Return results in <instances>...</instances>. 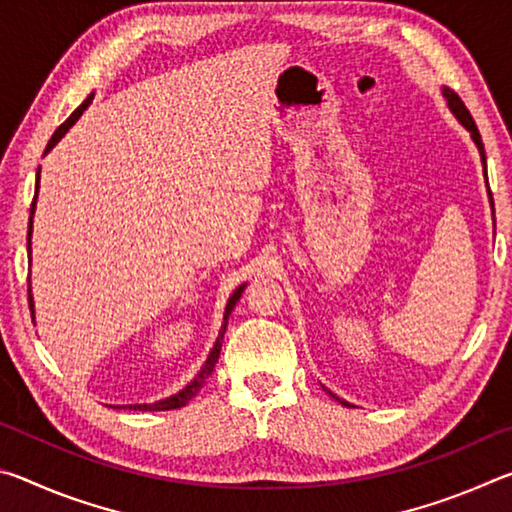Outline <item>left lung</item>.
<instances>
[{"mask_svg":"<svg viewBox=\"0 0 512 512\" xmlns=\"http://www.w3.org/2000/svg\"><path fill=\"white\" fill-rule=\"evenodd\" d=\"M443 97L447 99V106H449V110L454 112L456 115V119L461 121V124L467 128V131H470V135H472V140H474V144H476V149H479V153H481V162H483V173H485V183H488V169H485V151H483V142H481V135H479V128H476V124H474V119H472V115H470V110L465 108V103L461 101V97H458V94L454 92V90H449V88H443ZM488 196H490V205H492V192H490V187H488ZM327 391V388H325ZM329 395L332 397H336L332 391H327ZM336 400H339V397H336ZM339 402H343V400H339ZM345 406H350L348 402H343Z\"/></svg>","mask_w":512,"mask_h":512,"instance_id":"obj_1","label":"left lung"}]
</instances>
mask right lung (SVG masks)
<instances>
[{
    "mask_svg": "<svg viewBox=\"0 0 512 512\" xmlns=\"http://www.w3.org/2000/svg\"><path fill=\"white\" fill-rule=\"evenodd\" d=\"M92 99H94V94H90L88 99H85L79 108H76L72 115H69L63 124H60L58 128H56V133L51 135V140H49V144H47V149H45V153H49L51 149H54V146L58 144V140L60 137H63L69 128H72L74 124H76V119H79L81 115H83V110L90 106L92 103ZM38 187H40V169H38V178H36V198H38ZM36 198H33V203H31V216H29V235H27V250H29V259H31V232H33V212H36ZM244 289H246V284H241L239 289H235V293H232L230 296V300H228V305H225V314H223V327H221V332H219V339H216V343H214V348H212V352H210V357H207V361L203 363V368H201V372H198V375L189 381V384L183 388V391L180 393H176V395H171V397H167V400H160V402H155V404H128V409H133V411H171V409H180V406H185L189 400H192V397L201 391L203 388V384L207 381V377L212 375V370H214V366H216V361H219V354H221V339H223V332H225V325H228V316L232 314V309H235V305H237V300L241 298V293H244ZM29 309H31V318H36V314H33V296H31V277H29ZM117 409H121V406H117ZM126 409V406H124Z\"/></svg>",
    "mask_w": 512,
    "mask_h": 512,
    "instance_id": "right-lung-1",
    "label": "right lung"
}]
</instances>
